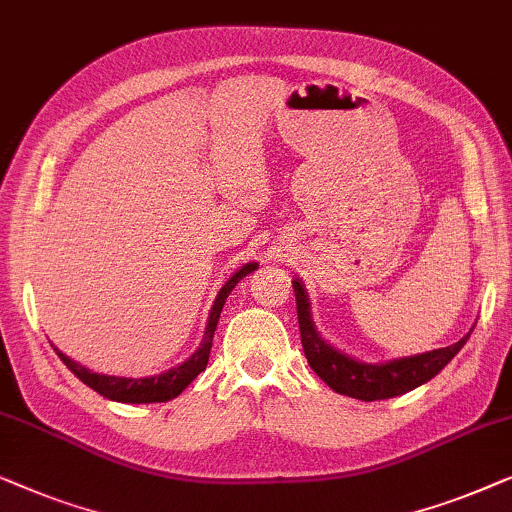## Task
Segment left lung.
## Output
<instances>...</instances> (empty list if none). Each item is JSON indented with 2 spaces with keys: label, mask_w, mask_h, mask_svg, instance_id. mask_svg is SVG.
<instances>
[{
  "label": "left lung",
  "mask_w": 512,
  "mask_h": 512,
  "mask_svg": "<svg viewBox=\"0 0 512 512\" xmlns=\"http://www.w3.org/2000/svg\"><path fill=\"white\" fill-rule=\"evenodd\" d=\"M292 287H294V297H297L301 345H304L308 366H311V369L325 380L331 390L352 399H362V401L392 399L424 385L427 380L434 378L438 371L448 366L450 359L464 348L466 341H469L473 331L471 329L464 338H459L455 345L422 352V355L392 359V362H385V364L357 362V359L343 355V352L334 350L329 343L322 341V336L313 325L308 292L304 290V285L299 283V278L292 280Z\"/></svg>",
  "instance_id": "left-lung-1"
}]
</instances>
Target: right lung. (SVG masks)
I'll list each match as a JSON object with an SVG mask.
<instances>
[{
  "instance_id": "add662e5",
  "label": "right lung",
  "mask_w": 512,
  "mask_h": 512,
  "mask_svg": "<svg viewBox=\"0 0 512 512\" xmlns=\"http://www.w3.org/2000/svg\"><path fill=\"white\" fill-rule=\"evenodd\" d=\"M257 262L243 264L239 271L234 273L232 278L222 285V290L215 297V304L211 308V315H208V325L204 331V341H201L199 350H194V355L190 359H185L183 364L174 366V369L160 373V376H150V378H120V376H106V373H95L90 369H85L74 359H69L64 352L55 348L57 357L67 364V369L74 373L78 380H83L85 385L92 387V390L102 394V397L111 399V401H122V403H160V401H169L181 394L187 385L192 383L194 378L199 376L201 371L206 369L208 364V355H211V345H213V334L215 327H218L222 306H225V299L229 297V292L234 290L236 283L241 278H246L250 271L257 269Z\"/></svg>"
}]
</instances>
